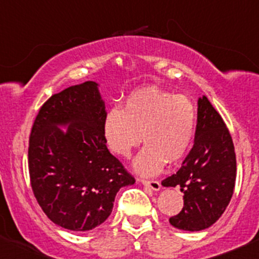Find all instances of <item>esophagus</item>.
Here are the masks:
<instances>
[{
	"label": "esophagus",
	"mask_w": 259,
	"mask_h": 259,
	"mask_svg": "<svg viewBox=\"0 0 259 259\" xmlns=\"http://www.w3.org/2000/svg\"><path fill=\"white\" fill-rule=\"evenodd\" d=\"M142 184L146 188H150V189L154 190V192H158V190H160L161 188L160 183H159L158 180H142Z\"/></svg>",
	"instance_id": "1"
}]
</instances>
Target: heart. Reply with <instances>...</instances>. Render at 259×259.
<instances>
[{
  "instance_id": "b5f03b06",
  "label": "heart",
  "mask_w": 259,
  "mask_h": 259,
  "mask_svg": "<svg viewBox=\"0 0 259 259\" xmlns=\"http://www.w3.org/2000/svg\"><path fill=\"white\" fill-rule=\"evenodd\" d=\"M197 113L187 96L156 88L130 94L122 108L105 114L103 137L111 153L130 158L143 142L145 148L134 161L138 174H158L165 161H177L187 153L194 138Z\"/></svg>"
}]
</instances>
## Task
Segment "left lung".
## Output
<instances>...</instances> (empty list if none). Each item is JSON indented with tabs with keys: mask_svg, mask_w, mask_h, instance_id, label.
Here are the masks:
<instances>
[{
	"mask_svg": "<svg viewBox=\"0 0 259 259\" xmlns=\"http://www.w3.org/2000/svg\"><path fill=\"white\" fill-rule=\"evenodd\" d=\"M236 153L231 134L207 96L198 99L194 145L176 174L161 182L178 187L184 207L169 219L176 228L199 232L213 226L233 195Z\"/></svg>",
	"mask_w": 259,
	"mask_h": 259,
	"instance_id": "8db88e82",
	"label": "left lung"
}]
</instances>
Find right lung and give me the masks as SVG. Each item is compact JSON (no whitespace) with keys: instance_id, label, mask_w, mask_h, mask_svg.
Listing matches in <instances>:
<instances>
[{"instance_id":"right-lung-1","label":"right lung","mask_w":259,"mask_h":259,"mask_svg":"<svg viewBox=\"0 0 259 259\" xmlns=\"http://www.w3.org/2000/svg\"><path fill=\"white\" fill-rule=\"evenodd\" d=\"M105 114L99 83L86 81L52 95L31 130L33 194L50 221L69 231H91L104 223L120 188L135 183L106 148Z\"/></svg>"}]
</instances>
